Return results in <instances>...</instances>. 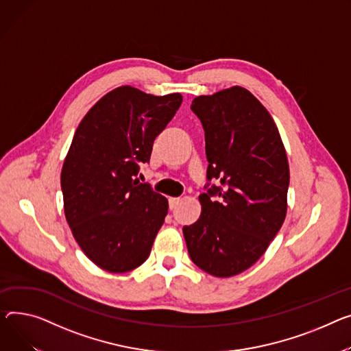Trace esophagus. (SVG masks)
Listing matches in <instances>:
<instances>
[{
    "label": "esophagus",
    "mask_w": 351,
    "mask_h": 351,
    "mask_svg": "<svg viewBox=\"0 0 351 351\" xmlns=\"http://www.w3.org/2000/svg\"><path fill=\"white\" fill-rule=\"evenodd\" d=\"M179 202H180L179 197H169V208L173 210L179 204Z\"/></svg>",
    "instance_id": "34e87169"
}]
</instances>
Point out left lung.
I'll return each instance as SVG.
<instances>
[{"label":"left lung","instance_id":"left-lung-1","mask_svg":"<svg viewBox=\"0 0 351 351\" xmlns=\"http://www.w3.org/2000/svg\"><path fill=\"white\" fill-rule=\"evenodd\" d=\"M192 110L204 128L207 179L220 186L199 196L202 215L183 236L200 269L234 276L261 258L284 224L287 151L268 110L241 86L199 96Z\"/></svg>","mask_w":351,"mask_h":351}]
</instances>
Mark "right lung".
Segmentation results:
<instances>
[{
	"instance_id": "add662e5",
	"label": "right lung",
	"mask_w": 351,
	"mask_h": 351,
	"mask_svg": "<svg viewBox=\"0 0 351 351\" xmlns=\"http://www.w3.org/2000/svg\"><path fill=\"white\" fill-rule=\"evenodd\" d=\"M180 104V93L154 96L120 86L87 111L75 132L60 175L64 216L101 269L128 272L149 256L168 199L135 176Z\"/></svg>"
}]
</instances>
